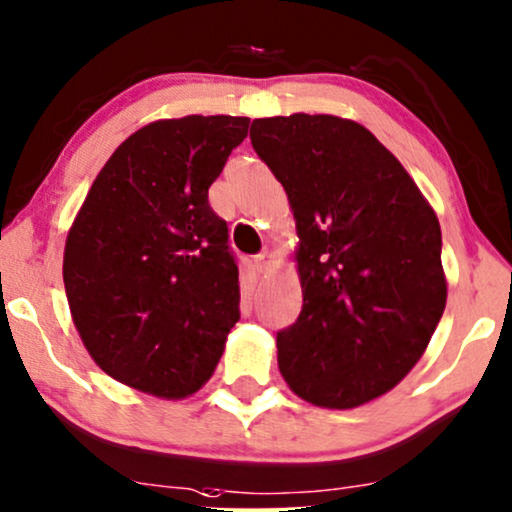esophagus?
Listing matches in <instances>:
<instances>
[{
  "label": "esophagus",
  "mask_w": 512,
  "mask_h": 512,
  "mask_svg": "<svg viewBox=\"0 0 512 512\" xmlns=\"http://www.w3.org/2000/svg\"><path fill=\"white\" fill-rule=\"evenodd\" d=\"M272 258H275V256H272V251H268V249L261 251V254L254 256V263H256V268L261 270V272H265V270H268L270 265H272Z\"/></svg>",
  "instance_id": "esophagus-1"
}]
</instances>
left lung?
Masks as SVG:
<instances>
[{
  "mask_svg": "<svg viewBox=\"0 0 512 512\" xmlns=\"http://www.w3.org/2000/svg\"><path fill=\"white\" fill-rule=\"evenodd\" d=\"M251 145L289 197L303 308L277 334L301 400L353 409L393 390L447 305L442 232L400 159L353 119L263 117Z\"/></svg>",
  "mask_w": 512,
  "mask_h": 512,
  "instance_id": "left-lung-1",
  "label": "left lung"
}]
</instances>
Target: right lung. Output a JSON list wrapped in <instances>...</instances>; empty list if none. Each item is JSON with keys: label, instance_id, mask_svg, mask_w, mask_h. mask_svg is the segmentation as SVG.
Wrapping results in <instances>:
<instances>
[{"label": "right lung", "instance_id": "right-lung-1", "mask_svg": "<svg viewBox=\"0 0 512 512\" xmlns=\"http://www.w3.org/2000/svg\"><path fill=\"white\" fill-rule=\"evenodd\" d=\"M249 117L157 119L89 188L65 240L72 322L105 374L162 400L195 395L240 320V272L209 188Z\"/></svg>", "mask_w": 512, "mask_h": 512}]
</instances>
